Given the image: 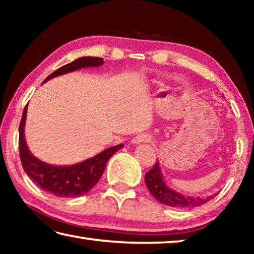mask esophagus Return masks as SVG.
<instances>
[{
    "instance_id": "1",
    "label": "esophagus",
    "mask_w": 254,
    "mask_h": 254,
    "mask_svg": "<svg viewBox=\"0 0 254 254\" xmlns=\"http://www.w3.org/2000/svg\"><path fill=\"white\" fill-rule=\"evenodd\" d=\"M150 141V136L147 134H139L136 135L135 137H133L132 139V143L133 144H140L142 142H149Z\"/></svg>"
}]
</instances>
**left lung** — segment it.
Masks as SVG:
<instances>
[{"label": "left lung", "instance_id": "left-lung-1", "mask_svg": "<svg viewBox=\"0 0 254 254\" xmlns=\"http://www.w3.org/2000/svg\"><path fill=\"white\" fill-rule=\"evenodd\" d=\"M145 185L151 192V195L161 204L170 206V207L175 208H192L200 206L208 200L214 198L217 194L210 195L208 197H194V196H185L180 192L174 190L170 188L168 185L165 183L163 176L161 173L160 163L159 160L154 163L152 169H150L147 174H145Z\"/></svg>", "mask_w": 254, "mask_h": 254}]
</instances>
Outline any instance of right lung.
<instances>
[{
	"instance_id": "right-lung-1",
	"label": "right lung",
	"mask_w": 254,
	"mask_h": 254,
	"mask_svg": "<svg viewBox=\"0 0 254 254\" xmlns=\"http://www.w3.org/2000/svg\"><path fill=\"white\" fill-rule=\"evenodd\" d=\"M104 62L103 58L80 57L67 65L60 67L45 79L44 83L55 77L87 67H100ZM28 105L24 107L22 119L19 127V149L21 163L28 177L45 191L57 197L83 196L95 186L104 173L106 163L113 154L123 148V144L107 148L86 160L70 166H54L36 158L30 151L24 137L25 119Z\"/></svg>"
}]
</instances>
